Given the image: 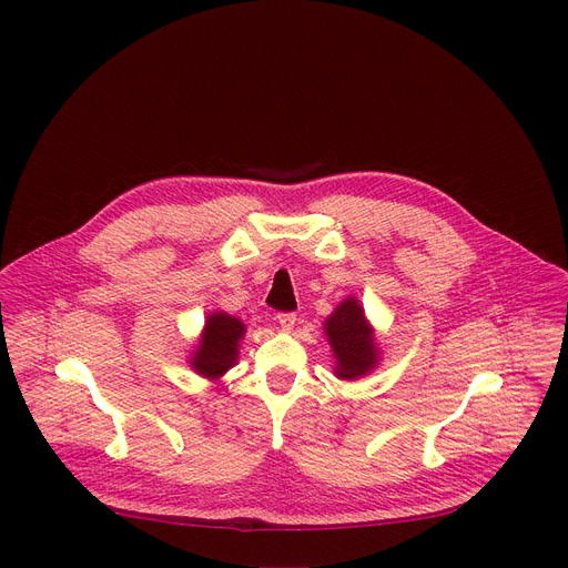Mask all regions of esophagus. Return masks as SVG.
<instances>
[{"instance_id": "esophagus-1", "label": "esophagus", "mask_w": 568, "mask_h": 568, "mask_svg": "<svg viewBox=\"0 0 568 568\" xmlns=\"http://www.w3.org/2000/svg\"><path fill=\"white\" fill-rule=\"evenodd\" d=\"M276 321H278V326H281L283 331H292L294 323H296V314H294V312H281V314L276 316Z\"/></svg>"}]
</instances>
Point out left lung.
<instances>
[{"instance_id":"1","label":"left lung","mask_w":568,"mask_h":568,"mask_svg":"<svg viewBox=\"0 0 568 568\" xmlns=\"http://www.w3.org/2000/svg\"><path fill=\"white\" fill-rule=\"evenodd\" d=\"M323 331L335 353V375L339 379H357L377 366L379 348L375 346V333L355 296L344 298L335 307L323 323Z\"/></svg>"}]
</instances>
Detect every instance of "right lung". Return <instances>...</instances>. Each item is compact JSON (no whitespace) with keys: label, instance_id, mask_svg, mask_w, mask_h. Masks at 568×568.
Instances as JSON below:
<instances>
[{"label":"right lung","instance_id":"obj_1","mask_svg":"<svg viewBox=\"0 0 568 568\" xmlns=\"http://www.w3.org/2000/svg\"><path fill=\"white\" fill-rule=\"evenodd\" d=\"M245 337V323L226 312L206 316V326L193 351L191 366L206 379L222 377L237 362V346Z\"/></svg>","mask_w":568,"mask_h":568}]
</instances>
